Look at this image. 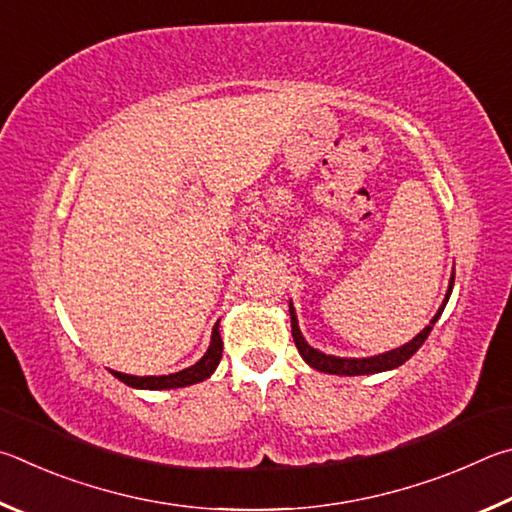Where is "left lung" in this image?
<instances>
[{
    "label": "left lung",
    "instance_id": "8db88e82",
    "mask_svg": "<svg viewBox=\"0 0 512 512\" xmlns=\"http://www.w3.org/2000/svg\"><path fill=\"white\" fill-rule=\"evenodd\" d=\"M454 288V272L450 276V285H447V292H445V299H443V306L438 308L436 315L432 317V321L420 330V333L411 339V342L402 344L398 348H393V351L387 353H380V355H371V357H337V355H326L321 353L319 348H312L306 337L301 335V328H299V319H297V312H294V306L290 301V319H292V337H294V344L299 348V355L306 360V364H310L312 369H317L321 373H330V375H373V373H382V371H391V369H398V366L405 364L411 355H414L420 346L425 344V339L432 333L434 324L438 321V317L443 315V310L447 306V301H450V294Z\"/></svg>",
    "mask_w": 512,
    "mask_h": 512
}]
</instances>
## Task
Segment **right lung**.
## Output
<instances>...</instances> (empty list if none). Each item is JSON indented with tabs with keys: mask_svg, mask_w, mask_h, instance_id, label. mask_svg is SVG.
I'll use <instances>...</instances> for the list:
<instances>
[{
	"mask_svg": "<svg viewBox=\"0 0 512 512\" xmlns=\"http://www.w3.org/2000/svg\"><path fill=\"white\" fill-rule=\"evenodd\" d=\"M220 360H222V337H220V321H218V324L213 326L211 344L206 348V353L193 366H188V369L168 373V375H143V378H139V375L119 373V371H112V375L132 389H148V391L179 389V387H191V384L211 378L213 371L218 369Z\"/></svg>",
	"mask_w": 512,
	"mask_h": 512,
	"instance_id": "add662e5",
	"label": "right lung"
}]
</instances>
